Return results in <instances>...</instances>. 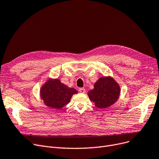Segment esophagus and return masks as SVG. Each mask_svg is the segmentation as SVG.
I'll return each instance as SVG.
<instances>
[{
  "mask_svg": "<svg viewBox=\"0 0 159 159\" xmlns=\"http://www.w3.org/2000/svg\"><path fill=\"white\" fill-rule=\"evenodd\" d=\"M79 91L80 93H85V89L84 88H79Z\"/></svg>",
  "mask_w": 159,
  "mask_h": 159,
  "instance_id": "esophagus-1",
  "label": "esophagus"
}]
</instances>
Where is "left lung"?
<instances>
[{
    "label": "left lung",
    "mask_w": 159,
    "mask_h": 159,
    "mask_svg": "<svg viewBox=\"0 0 159 159\" xmlns=\"http://www.w3.org/2000/svg\"><path fill=\"white\" fill-rule=\"evenodd\" d=\"M120 89L119 84L111 77L100 78L88 95L97 107L103 109L115 104L119 98Z\"/></svg>",
    "instance_id": "8db88e82"
}]
</instances>
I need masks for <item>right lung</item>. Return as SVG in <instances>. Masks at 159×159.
<instances>
[{
	"instance_id": "1",
	"label": "right lung",
	"mask_w": 159,
	"mask_h": 159,
	"mask_svg": "<svg viewBox=\"0 0 159 159\" xmlns=\"http://www.w3.org/2000/svg\"><path fill=\"white\" fill-rule=\"evenodd\" d=\"M78 91L61 83L58 79H49L41 87L40 93L44 103L51 109L60 110L68 104L73 95Z\"/></svg>"
}]
</instances>
